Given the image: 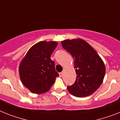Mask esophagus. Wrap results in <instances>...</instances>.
<instances>
[{
	"label": "esophagus",
	"mask_w": 120,
	"mask_h": 120,
	"mask_svg": "<svg viewBox=\"0 0 120 120\" xmlns=\"http://www.w3.org/2000/svg\"><path fill=\"white\" fill-rule=\"evenodd\" d=\"M63 72H61L59 73V76H60V77H62V76H63Z\"/></svg>",
	"instance_id": "1"
}]
</instances>
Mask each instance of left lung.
<instances>
[{"instance_id": "left-lung-1", "label": "left lung", "mask_w": 120, "mask_h": 120, "mask_svg": "<svg viewBox=\"0 0 120 120\" xmlns=\"http://www.w3.org/2000/svg\"><path fill=\"white\" fill-rule=\"evenodd\" d=\"M63 49L71 54L74 60L77 74L73 85L68 86L69 92L76 97H85L93 94L102 83L105 67L95 50L82 39L62 41Z\"/></svg>"}]
</instances>
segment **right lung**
<instances>
[{
    "label": "right lung",
    "mask_w": 120,
    "mask_h": 120,
    "mask_svg": "<svg viewBox=\"0 0 120 120\" xmlns=\"http://www.w3.org/2000/svg\"><path fill=\"white\" fill-rule=\"evenodd\" d=\"M56 41H40L29 49L19 67L20 78L26 88L36 94L48 91L59 76L51 55Z\"/></svg>",
    "instance_id": "add662e5"
}]
</instances>
